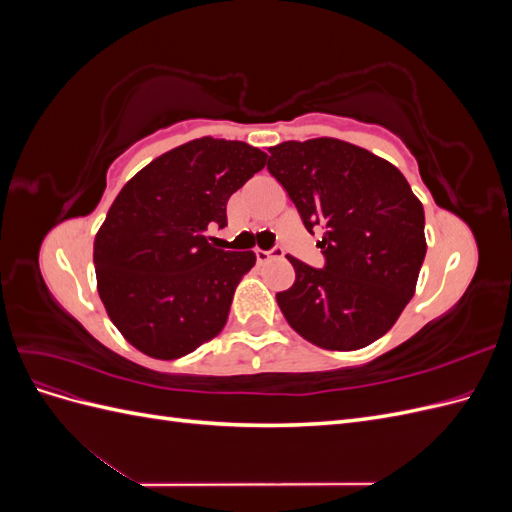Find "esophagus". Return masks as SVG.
<instances>
[{
	"label": "esophagus",
	"mask_w": 512,
	"mask_h": 512,
	"mask_svg": "<svg viewBox=\"0 0 512 512\" xmlns=\"http://www.w3.org/2000/svg\"><path fill=\"white\" fill-rule=\"evenodd\" d=\"M254 254H256V260L260 262V265H262V262H267L269 258H275V256H282V250H277V247H275V250H260V247H256V250H254Z\"/></svg>",
	"instance_id": "34e87169"
}]
</instances>
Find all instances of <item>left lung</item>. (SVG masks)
<instances>
[{
  "label": "left lung",
  "mask_w": 512,
  "mask_h": 512,
  "mask_svg": "<svg viewBox=\"0 0 512 512\" xmlns=\"http://www.w3.org/2000/svg\"><path fill=\"white\" fill-rule=\"evenodd\" d=\"M309 232L322 228L324 269L288 256L294 284L277 292L284 318L324 350H359L397 322L425 260V211L399 170L339 138L269 147Z\"/></svg>",
  "instance_id": "obj_1"
}]
</instances>
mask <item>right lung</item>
Masks as SVG:
<instances>
[{"mask_svg": "<svg viewBox=\"0 0 512 512\" xmlns=\"http://www.w3.org/2000/svg\"><path fill=\"white\" fill-rule=\"evenodd\" d=\"M267 153L203 136L162 153L123 185L94 241L98 294L119 333L153 359H179L218 335L254 252L209 243L226 203Z\"/></svg>", "mask_w": 512, "mask_h": 512, "instance_id": "add662e5", "label": "right lung"}]
</instances>
